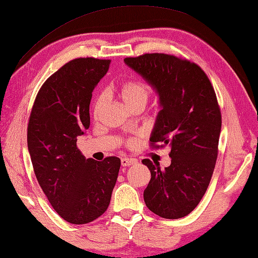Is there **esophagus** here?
<instances>
[{
    "label": "esophagus",
    "instance_id": "34e87169",
    "mask_svg": "<svg viewBox=\"0 0 258 258\" xmlns=\"http://www.w3.org/2000/svg\"><path fill=\"white\" fill-rule=\"evenodd\" d=\"M134 164H136V160L132 159V158H122L121 159V165L123 166V167H128V166H132Z\"/></svg>",
    "mask_w": 258,
    "mask_h": 258
}]
</instances>
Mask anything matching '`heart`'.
Wrapping results in <instances>:
<instances>
[{
	"mask_svg": "<svg viewBox=\"0 0 258 258\" xmlns=\"http://www.w3.org/2000/svg\"><path fill=\"white\" fill-rule=\"evenodd\" d=\"M118 93H120L121 99L124 101V104L129 108H134L136 106L144 107L146 102H148L150 96H151V91H150L148 84L140 81L124 82L123 84H121ZM102 101H104V99L101 97L97 98L96 101H94L92 107V115L94 118H98L99 115H100ZM136 138H130V140L126 141L125 145L129 146V148H133V146L136 145Z\"/></svg>",
	"mask_w": 258,
	"mask_h": 258,
	"instance_id": "b5f03b06",
	"label": "heart"
}]
</instances>
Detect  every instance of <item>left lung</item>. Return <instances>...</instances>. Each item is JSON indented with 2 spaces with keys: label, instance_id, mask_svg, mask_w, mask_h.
<instances>
[{
  "label": "left lung",
  "instance_id": "1",
  "mask_svg": "<svg viewBox=\"0 0 258 258\" xmlns=\"http://www.w3.org/2000/svg\"><path fill=\"white\" fill-rule=\"evenodd\" d=\"M124 62L159 93L162 109L150 146H170L165 169L142 161L151 172L144 202L157 216L179 219L200 203L216 166L221 113L215 89L200 66L175 55L143 54Z\"/></svg>",
  "mask_w": 258,
  "mask_h": 258
}]
</instances>
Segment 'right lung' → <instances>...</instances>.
<instances>
[{"label":"right lung","mask_w":258,"mask_h":258,"mask_svg":"<svg viewBox=\"0 0 258 258\" xmlns=\"http://www.w3.org/2000/svg\"><path fill=\"white\" fill-rule=\"evenodd\" d=\"M110 60L79 57L46 79L35 97L27 124V146L42 191L60 217L83 225L108 208L121 160L85 159L77 137L90 126L92 91Z\"/></svg>","instance_id":"add662e5"}]
</instances>
